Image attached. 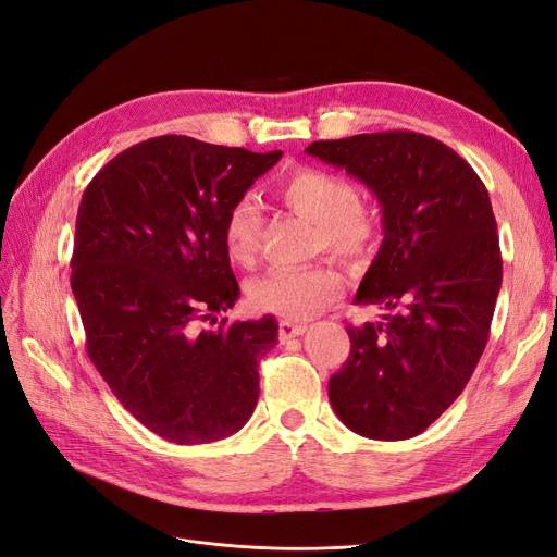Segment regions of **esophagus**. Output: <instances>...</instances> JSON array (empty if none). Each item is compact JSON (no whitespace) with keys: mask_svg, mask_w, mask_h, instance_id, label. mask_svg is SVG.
<instances>
[{"mask_svg":"<svg viewBox=\"0 0 557 557\" xmlns=\"http://www.w3.org/2000/svg\"><path fill=\"white\" fill-rule=\"evenodd\" d=\"M305 331H308V326L298 324V321H289V319L280 321V339H282V343H284V339H289V337L302 335Z\"/></svg>","mask_w":557,"mask_h":557,"instance_id":"esophagus-1","label":"esophagus"}]
</instances>
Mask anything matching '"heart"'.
<instances>
[{
	"label": "heart",
	"mask_w": 557,
	"mask_h": 557,
	"mask_svg": "<svg viewBox=\"0 0 557 557\" xmlns=\"http://www.w3.org/2000/svg\"><path fill=\"white\" fill-rule=\"evenodd\" d=\"M277 196L294 214L314 224V252L326 249L339 261L356 263L368 259L380 240V214L361 199L356 185L345 175L298 166L277 183ZM261 226L263 212L255 194H243L228 206L222 238L233 261L240 265L257 261ZM343 292V275L324 263L273 268L247 284L249 302L257 310L289 319H305L326 310Z\"/></svg>",
	"instance_id": "obj_1"
}]
</instances>
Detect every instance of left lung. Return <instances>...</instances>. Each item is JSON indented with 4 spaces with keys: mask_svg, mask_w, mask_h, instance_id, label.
<instances>
[{
    "mask_svg": "<svg viewBox=\"0 0 557 557\" xmlns=\"http://www.w3.org/2000/svg\"><path fill=\"white\" fill-rule=\"evenodd\" d=\"M366 183L384 240L354 302L380 324L347 326L351 351L329 398L354 433L409 440L448 409L486 349L502 284L488 189L442 140L417 132L314 140L305 150Z\"/></svg>",
    "mask_w": 557,
    "mask_h": 557,
    "instance_id": "1",
    "label": "left lung"
}]
</instances>
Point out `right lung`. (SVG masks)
I'll return each mask as SVG.
<instances>
[{
  "label": "right lung",
  "instance_id": "add662e5",
  "mask_svg": "<svg viewBox=\"0 0 557 557\" xmlns=\"http://www.w3.org/2000/svg\"><path fill=\"white\" fill-rule=\"evenodd\" d=\"M280 157L157 136L120 152L83 191L71 289L87 356L122 407L169 442L224 440L257 407L275 317L201 324L240 296L224 214Z\"/></svg>",
  "mask_w": 557,
  "mask_h": 557
}]
</instances>
